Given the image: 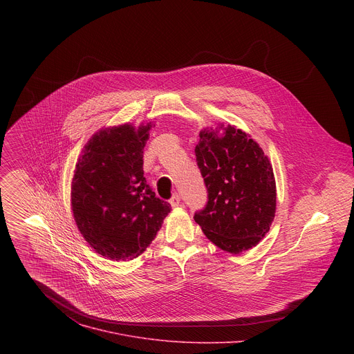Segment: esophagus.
<instances>
[{
  "label": "esophagus",
  "mask_w": 354,
  "mask_h": 354,
  "mask_svg": "<svg viewBox=\"0 0 354 354\" xmlns=\"http://www.w3.org/2000/svg\"><path fill=\"white\" fill-rule=\"evenodd\" d=\"M180 195L178 194H174L173 196H171V199H170V204H171V207H178L180 205Z\"/></svg>",
  "instance_id": "obj_1"
}]
</instances>
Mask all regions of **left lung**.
I'll use <instances>...</instances> for the list:
<instances>
[{"mask_svg":"<svg viewBox=\"0 0 354 354\" xmlns=\"http://www.w3.org/2000/svg\"><path fill=\"white\" fill-rule=\"evenodd\" d=\"M195 147L207 188V203L194 219L221 250L240 253L254 247L275 216L272 167L256 142L229 125L225 133L201 132Z\"/></svg>","mask_w":354,"mask_h":354,"instance_id":"obj_1","label":"left lung"}]
</instances>
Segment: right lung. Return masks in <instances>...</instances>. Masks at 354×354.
I'll list each match as a JSON object with an SVG mask.
<instances>
[{
    "instance_id": "right-lung-1",
    "label": "right lung",
    "mask_w": 354,
    "mask_h": 354,
    "mask_svg": "<svg viewBox=\"0 0 354 354\" xmlns=\"http://www.w3.org/2000/svg\"><path fill=\"white\" fill-rule=\"evenodd\" d=\"M151 122L94 135L72 181V211L86 241L111 260H131L151 244L171 207L155 196L143 171Z\"/></svg>"
}]
</instances>
